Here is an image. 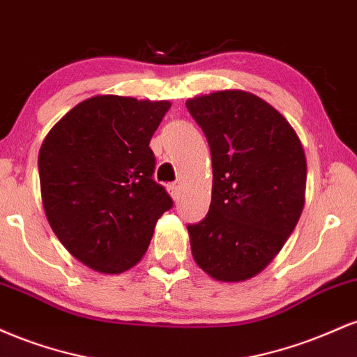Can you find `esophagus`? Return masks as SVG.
Here are the masks:
<instances>
[{
    "label": "esophagus",
    "mask_w": 357,
    "mask_h": 357,
    "mask_svg": "<svg viewBox=\"0 0 357 357\" xmlns=\"http://www.w3.org/2000/svg\"><path fill=\"white\" fill-rule=\"evenodd\" d=\"M167 191H169L171 198H173L174 202H178V199H179V186H178V184H176V183L167 184Z\"/></svg>",
    "instance_id": "obj_1"
}]
</instances>
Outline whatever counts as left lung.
Here are the masks:
<instances>
[{"label": "left lung", "mask_w": 357, "mask_h": 357, "mask_svg": "<svg viewBox=\"0 0 357 357\" xmlns=\"http://www.w3.org/2000/svg\"><path fill=\"white\" fill-rule=\"evenodd\" d=\"M186 107L208 139L213 165L210 210L188 225L192 258L216 280H247L273 260L301 218V139L278 110L243 90L195 97Z\"/></svg>", "instance_id": "8db88e82"}]
</instances>
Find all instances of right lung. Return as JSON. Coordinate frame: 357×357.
<instances>
[{
  "label": "right lung",
  "instance_id": "obj_1",
  "mask_svg": "<svg viewBox=\"0 0 357 357\" xmlns=\"http://www.w3.org/2000/svg\"><path fill=\"white\" fill-rule=\"evenodd\" d=\"M171 104L97 96L53 126L38 154L45 215L56 238L96 272L141 260L161 215L173 208L153 179L149 142Z\"/></svg>",
  "mask_w": 357,
  "mask_h": 357
}]
</instances>
